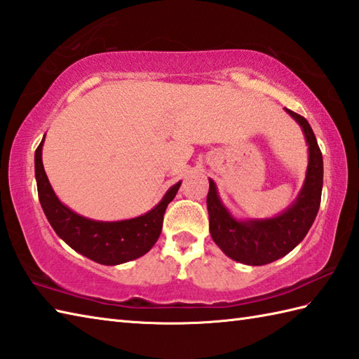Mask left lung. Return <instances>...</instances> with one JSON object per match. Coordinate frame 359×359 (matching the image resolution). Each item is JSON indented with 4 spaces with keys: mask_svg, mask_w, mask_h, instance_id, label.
Here are the masks:
<instances>
[{
    "mask_svg": "<svg viewBox=\"0 0 359 359\" xmlns=\"http://www.w3.org/2000/svg\"><path fill=\"white\" fill-rule=\"evenodd\" d=\"M285 111L299 123L309 144L306 182L292 207L276 217L238 220L224 207L216 184L210 179L207 207L211 238L228 257L241 264L265 265L288 255L306 238L321 205L324 168L313 129L299 114Z\"/></svg>",
    "mask_w": 359,
    "mask_h": 359,
    "instance_id": "8db88e82",
    "label": "left lung"
}]
</instances>
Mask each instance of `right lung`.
Instances as JSON below:
<instances>
[{"mask_svg":"<svg viewBox=\"0 0 359 359\" xmlns=\"http://www.w3.org/2000/svg\"><path fill=\"white\" fill-rule=\"evenodd\" d=\"M43 142L44 137L35 151V179L38 199L53 231L80 255L103 265L125 264L148 253L162 233L165 210L182 182L168 189L163 199L143 216L117 222L83 217L60 202L53 193L41 160Z\"/></svg>","mask_w":359,"mask_h":359,"instance_id":"add662e5","label":"right lung"}]
</instances>
